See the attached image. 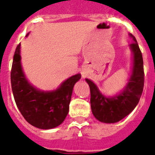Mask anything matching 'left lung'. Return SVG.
I'll list each match as a JSON object with an SVG mask.
<instances>
[{
    "mask_svg": "<svg viewBox=\"0 0 155 155\" xmlns=\"http://www.w3.org/2000/svg\"><path fill=\"white\" fill-rule=\"evenodd\" d=\"M134 42L130 45L133 53L131 74L127 85L118 94L107 97L90 79L85 81L91 91V108L94 116L105 124H114L128 116L136 107L143 92L144 83L142 53L135 37L129 34Z\"/></svg>",
    "mask_w": 155,
    "mask_h": 155,
    "instance_id": "left-lung-1",
    "label": "left lung"
}]
</instances>
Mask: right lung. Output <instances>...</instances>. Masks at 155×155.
Here are the masks:
<instances>
[{"instance_id":"1","label":"right lung","mask_w":155,"mask_h":155,"mask_svg":"<svg viewBox=\"0 0 155 155\" xmlns=\"http://www.w3.org/2000/svg\"><path fill=\"white\" fill-rule=\"evenodd\" d=\"M20 53L21 43L15 52L11 72L12 92L17 107L33 127L42 130L55 128L62 124L68 115L74 86L81 75L77 74L70 77L56 90L42 91L31 85L26 78Z\"/></svg>"}]
</instances>
